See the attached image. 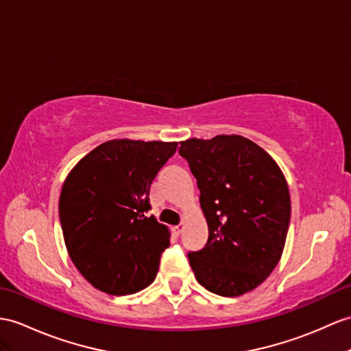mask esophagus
I'll return each instance as SVG.
<instances>
[{"label": "esophagus", "instance_id": "34e87169", "mask_svg": "<svg viewBox=\"0 0 351 351\" xmlns=\"http://www.w3.org/2000/svg\"><path fill=\"white\" fill-rule=\"evenodd\" d=\"M183 228H184V226H183V223H180V225H177V226H174V228H173V230H174V234H176V235H180V234L183 232Z\"/></svg>", "mask_w": 351, "mask_h": 351}]
</instances>
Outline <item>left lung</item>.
I'll use <instances>...</instances> for the list:
<instances>
[{
    "label": "left lung",
    "instance_id": "1",
    "mask_svg": "<svg viewBox=\"0 0 351 351\" xmlns=\"http://www.w3.org/2000/svg\"><path fill=\"white\" fill-rule=\"evenodd\" d=\"M178 153L201 192L208 240L187 258L198 283L220 296H240L262 285L285 249L290 195L267 152L241 135L191 138Z\"/></svg>",
    "mask_w": 351,
    "mask_h": 351
}]
</instances>
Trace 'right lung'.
I'll return each mask as SVG.
<instances>
[{"label": "right lung", "instance_id": "right-lung-1", "mask_svg": "<svg viewBox=\"0 0 351 351\" xmlns=\"http://www.w3.org/2000/svg\"><path fill=\"white\" fill-rule=\"evenodd\" d=\"M177 144L110 140L68 174L59 196L65 245L101 292L131 295L156 278L169 230L147 215L150 184Z\"/></svg>", "mask_w": 351, "mask_h": 351}]
</instances>
